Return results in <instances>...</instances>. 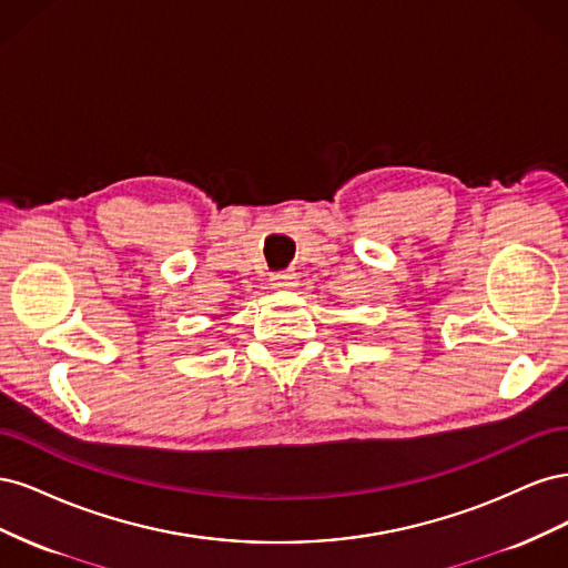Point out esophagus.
<instances>
[{
	"label": "esophagus",
	"instance_id": "obj_1",
	"mask_svg": "<svg viewBox=\"0 0 568 568\" xmlns=\"http://www.w3.org/2000/svg\"><path fill=\"white\" fill-rule=\"evenodd\" d=\"M270 286L277 291H286L291 286H296V274L294 272H274L270 277Z\"/></svg>",
	"mask_w": 568,
	"mask_h": 568
}]
</instances>
